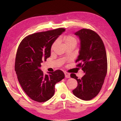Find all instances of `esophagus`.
<instances>
[{
    "label": "esophagus",
    "mask_w": 121,
    "mask_h": 121,
    "mask_svg": "<svg viewBox=\"0 0 121 121\" xmlns=\"http://www.w3.org/2000/svg\"><path fill=\"white\" fill-rule=\"evenodd\" d=\"M65 77L66 78H70V74L69 73L65 72Z\"/></svg>",
    "instance_id": "34e87169"
}]
</instances>
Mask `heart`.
<instances>
[{
  "instance_id": "b5f03b06",
  "label": "heart",
  "mask_w": 121,
  "mask_h": 121,
  "mask_svg": "<svg viewBox=\"0 0 121 121\" xmlns=\"http://www.w3.org/2000/svg\"><path fill=\"white\" fill-rule=\"evenodd\" d=\"M63 40L65 45L73 44L75 46L77 43V40L76 39V38L71 35H68V36H66L64 37L63 38ZM56 43H57V42H56V41H55V42L53 43L52 46H51V49L52 50L53 49L55 48Z\"/></svg>"
}]
</instances>
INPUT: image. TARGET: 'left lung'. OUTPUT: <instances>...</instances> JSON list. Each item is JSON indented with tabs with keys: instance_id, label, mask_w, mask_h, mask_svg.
Returning <instances> with one entry per match:
<instances>
[{
	"instance_id": "8db88e82",
	"label": "left lung",
	"mask_w": 121,
	"mask_h": 121,
	"mask_svg": "<svg viewBox=\"0 0 121 121\" xmlns=\"http://www.w3.org/2000/svg\"><path fill=\"white\" fill-rule=\"evenodd\" d=\"M80 39V49L76 62L85 75L81 79L75 74L71 77L76 79L78 86L73 94L83 100H90L99 94L107 73L108 63L104 43L94 30L83 29L75 33Z\"/></svg>"
}]
</instances>
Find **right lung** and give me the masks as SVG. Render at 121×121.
I'll list each match as a JSON object with an SVG mask.
<instances>
[{"mask_svg":"<svg viewBox=\"0 0 121 121\" xmlns=\"http://www.w3.org/2000/svg\"><path fill=\"white\" fill-rule=\"evenodd\" d=\"M63 28L38 32L23 39L18 47L15 71L18 81L30 99L38 102L47 101L55 94V85L65 78L62 71L57 70L44 74L41 63L50 56L51 48Z\"/></svg>","mask_w":121,"mask_h":121,"instance_id":"add662e5","label":"right lung"}]
</instances>
